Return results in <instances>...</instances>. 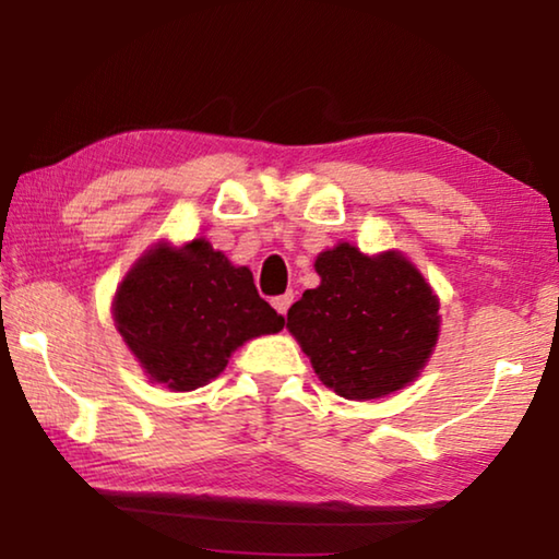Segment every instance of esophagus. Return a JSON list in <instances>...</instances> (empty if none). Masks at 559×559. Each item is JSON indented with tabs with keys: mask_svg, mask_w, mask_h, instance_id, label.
Listing matches in <instances>:
<instances>
[{
	"mask_svg": "<svg viewBox=\"0 0 559 559\" xmlns=\"http://www.w3.org/2000/svg\"><path fill=\"white\" fill-rule=\"evenodd\" d=\"M290 302H293V293H283V296H278V298H273V300H271V306L276 308V313H281L283 318H286L288 308H290Z\"/></svg>",
	"mask_w": 559,
	"mask_h": 559,
	"instance_id": "1",
	"label": "esophagus"
}]
</instances>
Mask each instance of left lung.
I'll list each match as a JSON object with an SVG mask.
<instances>
[{
	"mask_svg": "<svg viewBox=\"0 0 559 559\" xmlns=\"http://www.w3.org/2000/svg\"><path fill=\"white\" fill-rule=\"evenodd\" d=\"M320 286L288 310L318 380L345 400L367 402L412 384L439 340V298L402 251L367 257L340 241L318 253Z\"/></svg>",
	"mask_w": 559,
	"mask_h": 559,
	"instance_id": "8db88e82",
	"label": "left lung"
}]
</instances>
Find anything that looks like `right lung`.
Returning a JSON list of instances; mask_svg holds the SVG:
<instances>
[{
    "mask_svg": "<svg viewBox=\"0 0 559 559\" xmlns=\"http://www.w3.org/2000/svg\"><path fill=\"white\" fill-rule=\"evenodd\" d=\"M110 310L147 380L173 392L212 382L234 349L286 323L259 296L251 271L234 266L204 236L150 246L118 283Z\"/></svg>",
    "mask_w": 559,
    "mask_h": 559,
    "instance_id": "add662e5",
    "label": "right lung"
}]
</instances>
